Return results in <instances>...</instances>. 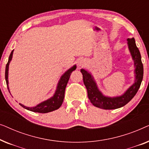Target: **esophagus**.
Instances as JSON below:
<instances>
[{
    "mask_svg": "<svg viewBox=\"0 0 149 149\" xmlns=\"http://www.w3.org/2000/svg\"><path fill=\"white\" fill-rule=\"evenodd\" d=\"M77 66L79 67H84L86 66L85 60H84V59H79V60L77 61Z\"/></svg>",
    "mask_w": 149,
    "mask_h": 149,
    "instance_id": "obj_1",
    "label": "esophagus"
}]
</instances>
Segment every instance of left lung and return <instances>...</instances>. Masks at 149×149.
Segmentation results:
<instances>
[{
    "label": "left lung",
    "instance_id": "obj_1",
    "mask_svg": "<svg viewBox=\"0 0 149 149\" xmlns=\"http://www.w3.org/2000/svg\"><path fill=\"white\" fill-rule=\"evenodd\" d=\"M127 41L128 47L134 61V66L136 67V79L134 84L123 95L115 97L104 96L97 89L96 83L90 73L84 69L81 70V72L83 74V83L87 90V95L89 100L95 107L105 110L119 109L127 104L138 92L143 79V64L142 63L139 49L136 45L135 39L134 38H127Z\"/></svg>",
    "mask_w": 149,
    "mask_h": 149
}]
</instances>
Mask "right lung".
<instances>
[{
  "label": "right lung",
  "instance_id": "obj_1",
  "mask_svg": "<svg viewBox=\"0 0 149 149\" xmlns=\"http://www.w3.org/2000/svg\"><path fill=\"white\" fill-rule=\"evenodd\" d=\"M13 50L12 51L11 54H10L9 60H8V62L7 65H6L5 68V80L6 83H7V89L9 91V87H8V70H9V65L10 61L11 60L12 56H13ZM76 68L77 67L74 65V66L67 70L66 72L62 75L60 81H59L58 83L56 93H55L54 96L51 97V98L39 104H38L35 107H26L25 106L22 105V104H19L21 105L22 107L24 108V109L28 110V111L40 113H49V112H52L55 111V110L58 109L59 108L61 107V105L62 104L63 100H64L65 89H66V85L68 82L69 79H70L71 73L76 69Z\"/></svg>",
  "mask_w": 149,
  "mask_h": 149
}]
</instances>
